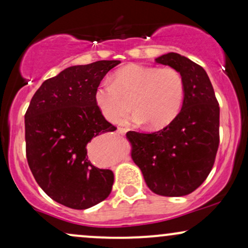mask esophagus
<instances>
[{"instance_id": "esophagus-1", "label": "esophagus", "mask_w": 248, "mask_h": 248, "mask_svg": "<svg viewBox=\"0 0 248 248\" xmlns=\"http://www.w3.org/2000/svg\"><path fill=\"white\" fill-rule=\"evenodd\" d=\"M116 132H118L119 134H121V135H124V133H126V132H127V130H126V129H124V128H121V127H119V128H118V129H116Z\"/></svg>"}]
</instances>
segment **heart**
Returning a JSON list of instances; mask_svg holds the SVG:
<instances>
[{"instance_id":"1","label":"heart","mask_w":248,"mask_h":248,"mask_svg":"<svg viewBox=\"0 0 248 248\" xmlns=\"http://www.w3.org/2000/svg\"><path fill=\"white\" fill-rule=\"evenodd\" d=\"M184 94L183 76L173 67L129 64L113 75L112 86L101 84L96 87L94 102L108 121L116 122L129 112L128 102L132 101L136 110L133 122H146L152 129H161L177 118Z\"/></svg>"}]
</instances>
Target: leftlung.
Wrapping results in <instances>:
<instances>
[{
	"instance_id": "left-lung-1",
	"label": "left lung",
	"mask_w": 248,
	"mask_h": 248,
	"mask_svg": "<svg viewBox=\"0 0 248 248\" xmlns=\"http://www.w3.org/2000/svg\"><path fill=\"white\" fill-rule=\"evenodd\" d=\"M181 72L186 85L177 118L155 133L128 132L130 155L156 195L181 197L205 181L219 146V105L205 70L175 52L155 59Z\"/></svg>"
}]
</instances>
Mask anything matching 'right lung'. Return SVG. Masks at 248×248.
Returning a JSON list of instances; mask_svg holds the SVG:
<instances>
[{"mask_svg":"<svg viewBox=\"0 0 248 248\" xmlns=\"http://www.w3.org/2000/svg\"><path fill=\"white\" fill-rule=\"evenodd\" d=\"M120 61L70 66L36 91L25 113L27 160L38 186L71 209L99 204L112 191L114 173L91 163L87 143L114 132L94 102L96 87Z\"/></svg>","mask_w":248,"mask_h":248,"instance_id":"obj_1","label":"right lung"}]
</instances>
